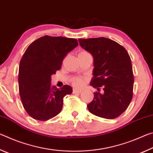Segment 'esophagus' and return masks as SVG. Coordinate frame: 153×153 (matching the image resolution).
Wrapping results in <instances>:
<instances>
[{
    "label": "esophagus",
    "mask_w": 153,
    "mask_h": 153,
    "mask_svg": "<svg viewBox=\"0 0 153 153\" xmlns=\"http://www.w3.org/2000/svg\"><path fill=\"white\" fill-rule=\"evenodd\" d=\"M82 92V90H77V89H74L73 90V93L74 94H80Z\"/></svg>",
    "instance_id": "obj_1"
}]
</instances>
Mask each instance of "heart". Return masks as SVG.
Returning <instances> with one entry per match:
<instances>
[{"mask_svg":"<svg viewBox=\"0 0 153 153\" xmlns=\"http://www.w3.org/2000/svg\"><path fill=\"white\" fill-rule=\"evenodd\" d=\"M88 54H89L88 52L82 51L79 53L78 56L88 55ZM85 83H86V79L84 78H75L72 80V84H73V85L75 87L77 88H80L84 86Z\"/></svg>","mask_w":153,"mask_h":153,"instance_id":"b5f03b06","label":"heart"}]
</instances>
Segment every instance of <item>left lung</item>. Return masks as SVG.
Returning <instances> with one entry per match:
<instances>
[{"label":"left lung","mask_w":153,"mask_h":153,"mask_svg":"<svg viewBox=\"0 0 153 153\" xmlns=\"http://www.w3.org/2000/svg\"><path fill=\"white\" fill-rule=\"evenodd\" d=\"M80 46L94 57L90 82L98 92L87 105L93 115L113 120L121 115L133 97L134 74L130 56L120 44L104 37L78 39ZM102 87L103 94L99 92Z\"/></svg>","instance_id":"left-lung-1"}]
</instances>
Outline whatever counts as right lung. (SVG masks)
Wrapping results in <instances>:
<instances>
[{
	"label": "right lung",
	"mask_w": 153,
	"mask_h": 153,
	"mask_svg": "<svg viewBox=\"0 0 153 153\" xmlns=\"http://www.w3.org/2000/svg\"><path fill=\"white\" fill-rule=\"evenodd\" d=\"M78 45L76 39L45 36L28 46L20 61L18 82L21 100L28 115L46 121L61 112L63 97L72 88L51 85V76L61 69L67 54Z\"/></svg>",
	"instance_id": "right-lung-1"
}]
</instances>
